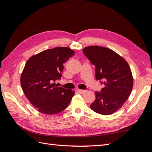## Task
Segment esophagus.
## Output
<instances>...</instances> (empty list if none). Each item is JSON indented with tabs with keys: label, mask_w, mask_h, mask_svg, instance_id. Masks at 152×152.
<instances>
[{
	"label": "esophagus",
	"mask_w": 152,
	"mask_h": 152,
	"mask_svg": "<svg viewBox=\"0 0 152 152\" xmlns=\"http://www.w3.org/2000/svg\"><path fill=\"white\" fill-rule=\"evenodd\" d=\"M77 91H78V93H79L80 94H83L86 92L85 90H82V89H77Z\"/></svg>",
	"instance_id": "esophagus-1"
}]
</instances>
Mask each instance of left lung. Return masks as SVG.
Segmentation results:
<instances>
[{
  "mask_svg": "<svg viewBox=\"0 0 152 152\" xmlns=\"http://www.w3.org/2000/svg\"><path fill=\"white\" fill-rule=\"evenodd\" d=\"M83 53L95 66L96 79L103 80L102 92L95 93L96 99L90 105L96 113L112 114L120 109L130 96L133 77L129 65L113 50L98 45L83 49Z\"/></svg>",
  "mask_w": 152,
  "mask_h": 152,
  "instance_id": "left-lung-1",
  "label": "left lung"
}]
</instances>
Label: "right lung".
<instances>
[{
    "label": "right lung",
    "mask_w": 152,
    "mask_h": 152,
    "mask_svg": "<svg viewBox=\"0 0 152 152\" xmlns=\"http://www.w3.org/2000/svg\"><path fill=\"white\" fill-rule=\"evenodd\" d=\"M74 54L69 48L56 47L34 55L26 61L21 75V87L39 112L56 114L70 103L75 91L58 87L54 82L61 79L63 64Z\"/></svg>",
    "instance_id": "1"
}]
</instances>
